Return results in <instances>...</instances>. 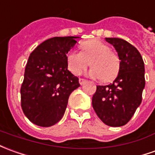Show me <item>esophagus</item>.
Instances as JSON below:
<instances>
[{
	"label": "esophagus",
	"mask_w": 155,
	"mask_h": 155,
	"mask_svg": "<svg viewBox=\"0 0 155 155\" xmlns=\"http://www.w3.org/2000/svg\"><path fill=\"white\" fill-rule=\"evenodd\" d=\"M79 82H80V84H81V85H84L85 82H86V81H85V79H82V78H81V79L79 80Z\"/></svg>",
	"instance_id": "1"
}]
</instances>
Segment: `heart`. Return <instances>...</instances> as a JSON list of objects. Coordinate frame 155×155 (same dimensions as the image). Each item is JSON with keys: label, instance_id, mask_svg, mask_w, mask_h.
Here are the masks:
<instances>
[{"label": "heart", "instance_id": "1", "mask_svg": "<svg viewBox=\"0 0 155 155\" xmlns=\"http://www.w3.org/2000/svg\"><path fill=\"white\" fill-rule=\"evenodd\" d=\"M81 52L71 50L67 54V64L74 74H81L89 65L88 74L104 82L115 80L120 70V59L110 48L98 39L85 41L81 45Z\"/></svg>", "mask_w": 155, "mask_h": 155}]
</instances>
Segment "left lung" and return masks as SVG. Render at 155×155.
Instances as JSON below:
<instances>
[{"instance_id": "8db88e82", "label": "left lung", "mask_w": 155, "mask_h": 155, "mask_svg": "<svg viewBox=\"0 0 155 155\" xmlns=\"http://www.w3.org/2000/svg\"><path fill=\"white\" fill-rule=\"evenodd\" d=\"M120 59L118 75L112 84L97 85L92 107L98 117L110 127H121L130 121L142 101L145 86L144 63L140 53L126 40L106 38Z\"/></svg>"}]
</instances>
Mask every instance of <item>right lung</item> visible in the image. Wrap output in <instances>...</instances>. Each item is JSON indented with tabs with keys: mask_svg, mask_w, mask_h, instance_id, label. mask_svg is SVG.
I'll list each match as a JSON object with an SVG mask.
<instances>
[{
	"mask_svg": "<svg viewBox=\"0 0 155 155\" xmlns=\"http://www.w3.org/2000/svg\"><path fill=\"white\" fill-rule=\"evenodd\" d=\"M79 37H54L31 53L21 87V106L32 123L51 127L61 120L69 96L80 86L68 70L66 54Z\"/></svg>",
	"mask_w": 155,
	"mask_h": 155,
	"instance_id": "add662e5",
	"label": "right lung"
}]
</instances>
